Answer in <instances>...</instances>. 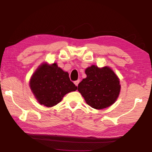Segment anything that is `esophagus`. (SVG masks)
I'll use <instances>...</instances> for the list:
<instances>
[{
	"mask_svg": "<svg viewBox=\"0 0 152 152\" xmlns=\"http://www.w3.org/2000/svg\"><path fill=\"white\" fill-rule=\"evenodd\" d=\"M79 82H80V80H76V81H74V84H75L76 86H78V84H79Z\"/></svg>",
	"mask_w": 152,
	"mask_h": 152,
	"instance_id": "34e87169",
	"label": "esophagus"
}]
</instances>
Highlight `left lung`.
I'll list each match as a JSON object with an SVG mask.
<instances>
[{"instance_id": "1", "label": "left lung", "mask_w": 152, "mask_h": 152, "mask_svg": "<svg viewBox=\"0 0 152 152\" xmlns=\"http://www.w3.org/2000/svg\"><path fill=\"white\" fill-rule=\"evenodd\" d=\"M87 77L80 82L78 91L89 106L102 109L112 105L119 96V79L109 67L92 65L86 68Z\"/></svg>"}]
</instances>
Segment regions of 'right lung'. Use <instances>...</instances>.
<instances>
[{
    "instance_id": "add662e5",
    "label": "right lung",
    "mask_w": 152,
    "mask_h": 152,
    "mask_svg": "<svg viewBox=\"0 0 152 152\" xmlns=\"http://www.w3.org/2000/svg\"><path fill=\"white\" fill-rule=\"evenodd\" d=\"M29 84L38 102L48 107L57 104L64 95L77 90V86L70 81L68 73L56 63L41 65L33 74Z\"/></svg>"
}]
</instances>
